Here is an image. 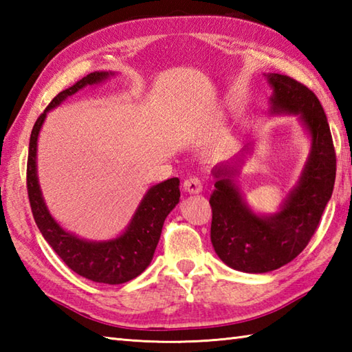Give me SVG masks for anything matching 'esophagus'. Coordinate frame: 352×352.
I'll return each mask as SVG.
<instances>
[{
	"instance_id": "1",
	"label": "esophagus",
	"mask_w": 352,
	"mask_h": 352,
	"mask_svg": "<svg viewBox=\"0 0 352 352\" xmlns=\"http://www.w3.org/2000/svg\"><path fill=\"white\" fill-rule=\"evenodd\" d=\"M183 188L188 193H199L203 190V182L198 177H189L188 180L183 183Z\"/></svg>"
}]
</instances>
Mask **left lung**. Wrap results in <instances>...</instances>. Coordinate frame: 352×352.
<instances>
[{"label":"left lung","instance_id":"obj_1","mask_svg":"<svg viewBox=\"0 0 352 352\" xmlns=\"http://www.w3.org/2000/svg\"><path fill=\"white\" fill-rule=\"evenodd\" d=\"M272 95L271 115H294L310 138V153L300 182L280 210L257 214L246 204L236 178L252 148L214 166L210 239L227 266L248 274L275 271L300 254L319 226L336 180V153L330 125L316 95L296 80L265 74Z\"/></svg>","mask_w":352,"mask_h":352}]
</instances>
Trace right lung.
I'll use <instances>...</instances> for the list:
<instances>
[{
    "mask_svg": "<svg viewBox=\"0 0 352 352\" xmlns=\"http://www.w3.org/2000/svg\"><path fill=\"white\" fill-rule=\"evenodd\" d=\"M115 72L95 71L65 89L37 118L32 130L27 162V190L30 206L37 223L51 248L68 267L87 280L104 284H122L136 278L151 263L159 243L163 222L180 201V180L177 177L149 188L139 203L129 226L121 234L109 241H87L65 230L50 213L37 178V138L48 111L77 94L86 86L100 85Z\"/></svg>",
    "mask_w": 352,
    "mask_h": 352,
    "instance_id": "right-lung-1",
    "label": "right lung"
}]
</instances>
